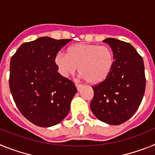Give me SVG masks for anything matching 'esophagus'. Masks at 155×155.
I'll use <instances>...</instances> for the list:
<instances>
[{"label": "esophagus", "mask_w": 155, "mask_h": 155, "mask_svg": "<svg viewBox=\"0 0 155 155\" xmlns=\"http://www.w3.org/2000/svg\"><path fill=\"white\" fill-rule=\"evenodd\" d=\"M75 86H76L78 91H79V90L81 89V87H82V84H75Z\"/></svg>", "instance_id": "1"}]
</instances>
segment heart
Wrapping results in <instances>:
<instances>
[{
	"label": "heart",
	"instance_id": "obj_1",
	"mask_svg": "<svg viewBox=\"0 0 155 155\" xmlns=\"http://www.w3.org/2000/svg\"><path fill=\"white\" fill-rule=\"evenodd\" d=\"M54 62L62 76L73 74L78 67L81 78L94 84L107 78L114 66L115 56L109 46L78 43L70 46L67 55L57 53Z\"/></svg>",
	"mask_w": 155,
	"mask_h": 155
}]
</instances>
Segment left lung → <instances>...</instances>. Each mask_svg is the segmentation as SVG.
Instances as JSON below:
<instances>
[{
  "label": "left lung",
  "instance_id": "left-lung-1",
  "mask_svg": "<svg viewBox=\"0 0 155 155\" xmlns=\"http://www.w3.org/2000/svg\"><path fill=\"white\" fill-rule=\"evenodd\" d=\"M115 63L111 73L102 83L92 86L91 112L105 124L120 125L136 113L146 86L143 58L129 42L107 38Z\"/></svg>",
  "mask_w": 155,
  "mask_h": 155
}]
</instances>
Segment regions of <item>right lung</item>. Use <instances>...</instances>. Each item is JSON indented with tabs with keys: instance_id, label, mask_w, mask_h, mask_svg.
<instances>
[{
	"instance_id": "obj_1",
	"label": "right lung",
	"mask_w": 155,
	"mask_h": 155,
	"mask_svg": "<svg viewBox=\"0 0 155 155\" xmlns=\"http://www.w3.org/2000/svg\"><path fill=\"white\" fill-rule=\"evenodd\" d=\"M71 40L40 37L21 45L11 59L9 86L14 101L38 127L56 125L69 113L77 88L57 72L54 58Z\"/></svg>"
}]
</instances>
